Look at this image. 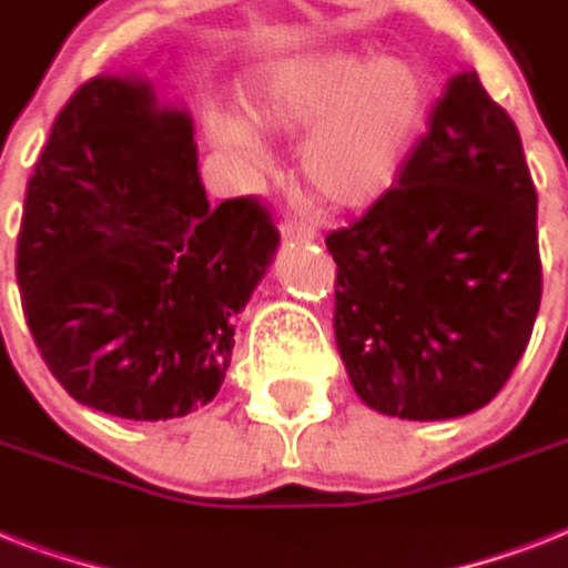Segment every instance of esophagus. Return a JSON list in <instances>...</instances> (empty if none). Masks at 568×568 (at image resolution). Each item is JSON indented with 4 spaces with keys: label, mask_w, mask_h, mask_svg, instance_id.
<instances>
[{
    "label": "esophagus",
    "mask_w": 568,
    "mask_h": 568,
    "mask_svg": "<svg viewBox=\"0 0 568 568\" xmlns=\"http://www.w3.org/2000/svg\"><path fill=\"white\" fill-rule=\"evenodd\" d=\"M315 223L301 217V214H288L283 221V235L285 239H315Z\"/></svg>",
    "instance_id": "esophagus-1"
}]
</instances>
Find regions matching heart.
<instances>
[{
  "instance_id": "b5f03b06",
  "label": "heart",
  "mask_w": 568,
  "mask_h": 568,
  "mask_svg": "<svg viewBox=\"0 0 568 568\" xmlns=\"http://www.w3.org/2000/svg\"><path fill=\"white\" fill-rule=\"evenodd\" d=\"M427 111L422 70L406 58L327 52L288 67L256 105L276 135L310 132L301 164L327 203L368 205L392 189ZM209 135L241 159H262L256 132L235 118L209 120Z\"/></svg>"
}]
</instances>
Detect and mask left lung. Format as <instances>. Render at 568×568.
Instances as JSON below:
<instances>
[{
  "mask_svg": "<svg viewBox=\"0 0 568 568\" xmlns=\"http://www.w3.org/2000/svg\"><path fill=\"white\" fill-rule=\"evenodd\" d=\"M327 250L336 347L372 409L436 422L501 392L542 301L537 189L477 73L450 79L395 185Z\"/></svg>",
  "mask_w": 568,
  "mask_h": 568,
  "instance_id": "left-lung-1",
  "label": "left lung"
}]
</instances>
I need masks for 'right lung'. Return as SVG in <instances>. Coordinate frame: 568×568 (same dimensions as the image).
<instances>
[{
    "label": "right lung",
    "instance_id": "obj_1",
    "mask_svg": "<svg viewBox=\"0 0 568 568\" xmlns=\"http://www.w3.org/2000/svg\"><path fill=\"white\" fill-rule=\"evenodd\" d=\"M280 230L258 196L209 205L191 118L97 75L52 123L22 205L17 285L52 377L100 413L209 404Z\"/></svg>",
    "mask_w": 568,
    "mask_h": 568
}]
</instances>
